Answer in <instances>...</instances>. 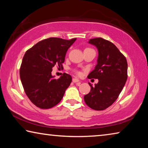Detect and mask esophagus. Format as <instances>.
<instances>
[{
    "label": "esophagus",
    "instance_id": "1",
    "mask_svg": "<svg viewBox=\"0 0 148 148\" xmlns=\"http://www.w3.org/2000/svg\"><path fill=\"white\" fill-rule=\"evenodd\" d=\"M72 82H73L74 83H76V82H79V79L78 78H77V77H74V78L72 79Z\"/></svg>",
    "mask_w": 148,
    "mask_h": 148
}]
</instances>
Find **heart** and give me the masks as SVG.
<instances>
[{
    "mask_svg": "<svg viewBox=\"0 0 148 148\" xmlns=\"http://www.w3.org/2000/svg\"><path fill=\"white\" fill-rule=\"evenodd\" d=\"M76 73L77 74H79V75H80V74H81V72H79V71H76Z\"/></svg>",
    "mask_w": 148,
    "mask_h": 148,
    "instance_id": "obj_1",
    "label": "heart"
}]
</instances>
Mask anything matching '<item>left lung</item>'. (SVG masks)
I'll return each instance as SVG.
<instances>
[{
	"label": "left lung",
	"mask_w": 148,
	"mask_h": 148,
	"mask_svg": "<svg viewBox=\"0 0 148 148\" xmlns=\"http://www.w3.org/2000/svg\"><path fill=\"white\" fill-rule=\"evenodd\" d=\"M89 43L98 49L97 64L88 75L89 79H98L95 87L89 83L91 91L84 101L91 108L104 110L118 98L127 79V61L117 47L102 38L90 39Z\"/></svg>",
	"instance_id": "1"
}]
</instances>
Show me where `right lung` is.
<instances>
[{"label": "right lung", "mask_w": 148, "mask_h": 148, "mask_svg": "<svg viewBox=\"0 0 148 148\" xmlns=\"http://www.w3.org/2000/svg\"><path fill=\"white\" fill-rule=\"evenodd\" d=\"M49 38L27 50L19 70L20 79L27 96L35 106L49 109L61 101L72 82L71 75L63 73L59 79L51 75L52 68H62L67 50L76 41Z\"/></svg>", "instance_id": "obj_1"}]
</instances>
